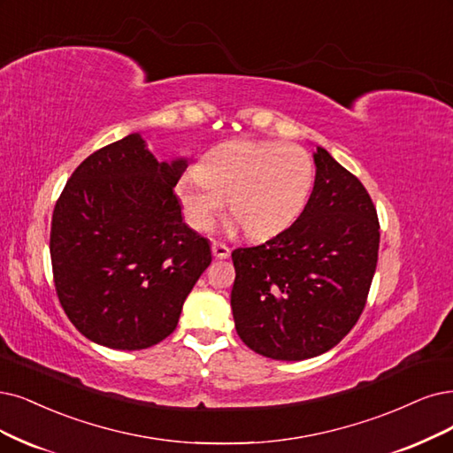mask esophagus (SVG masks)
Segmentation results:
<instances>
[{"label":"esophagus","mask_w":453,"mask_h":453,"mask_svg":"<svg viewBox=\"0 0 453 453\" xmlns=\"http://www.w3.org/2000/svg\"><path fill=\"white\" fill-rule=\"evenodd\" d=\"M231 254V250L222 244V242H212V256L218 257V259H227Z\"/></svg>","instance_id":"34e87169"}]
</instances>
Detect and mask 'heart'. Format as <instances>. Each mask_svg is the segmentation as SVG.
I'll use <instances>...</instances> for the list:
<instances>
[{"mask_svg": "<svg viewBox=\"0 0 453 453\" xmlns=\"http://www.w3.org/2000/svg\"><path fill=\"white\" fill-rule=\"evenodd\" d=\"M313 184V160L304 147L271 140H231L214 147L199 170L184 173L177 196L188 222L207 231L229 209L250 237L288 227L303 212Z\"/></svg>", "mask_w": 453, "mask_h": 453, "instance_id": "1", "label": "heart"}]
</instances>
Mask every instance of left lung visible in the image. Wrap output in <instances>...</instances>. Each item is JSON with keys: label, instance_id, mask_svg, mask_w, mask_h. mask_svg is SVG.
<instances>
[{"label": "left lung", "instance_id": "1", "mask_svg": "<svg viewBox=\"0 0 453 453\" xmlns=\"http://www.w3.org/2000/svg\"><path fill=\"white\" fill-rule=\"evenodd\" d=\"M313 160V190L296 220L231 254L237 334L274 360H306L338 345L362 315L379 257V218L364 184L323 147Z\"/></svg>", "mask_w": 453, "mask_h": 453}]
</instances>
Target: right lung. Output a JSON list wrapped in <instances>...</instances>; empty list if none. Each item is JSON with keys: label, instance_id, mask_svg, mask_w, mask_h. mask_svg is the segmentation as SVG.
<instances>
[{"label": "right lung", "instance_id": "add662e5", "mask_svg": "<svg viewBox=\"0 0 453 453\" xmlns=\"http://www.w3.org/2000/svg\"><path fill=\"white\" fill-rule=\"evenodd\" d=\"M187 165L158 162L136 132L95 150L66 180L50 257L59 303L88 340L138 350L175 330L212 261L173 194Z\"/></svg>", "mask_w": 453, "mask_h": 453}]
</instances>
